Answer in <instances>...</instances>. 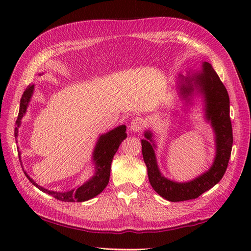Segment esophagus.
<instances>
[{"mask_svg": "<svg viewBox=\"0 0 251 251\" xmlns=\"http://www.w3.org/2000/svg\"><path fill=\"white\" fill-rule=\"evenodd\" d=\"M145 128V120L140 116H136L130 123V129L134 132H139Z\"/></svg>", "mask_w": 251, "mask_h": 251, "instance_id": "esophagus-1", "label": "esophagus"}]
</instances>
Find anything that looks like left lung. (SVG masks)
I'll return each mask as SVG.
<instances>
[{"instance_id": "obj_1", "label": "left lung", "mask_w": 251, "mask_h": 251, "mask_svg": "<svg viewBox=\"0 0 251 251\" xmlns=\"http://www.w3.org/2000/svg\"><path fill=\"white\" fill-rule=\"evenodd\" d=\"M180 94L188 98L194 89L204 95L206 119L211 122L216 134V157L208 172L189 182H175L165 178L157 167L152 132L146 131L141 140L142 155L148 168L149 181L157 193L169 201H182L197 199L222 179L227 168L233 145V132L230 119V98L225 85L210 63H202L200 73L180 79Z\"/></svg>"}]
</instances>
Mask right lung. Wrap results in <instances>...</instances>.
Wrapping results in <instances>:
<instances>
[{
  "instance_id": "obj_1",
  "label": "right lung",
  "mask_w": 251,
  "mask_h": 251,
  "mask_svg": "<svg viewBox=\"0 0 251 251\" xmlns=\"http://www.w3.org/2000/svg\"><path fill=\"white\" fill-rule=\"evenodd\" d=\"M34 85H29L25 88L23 97L20 99V108L17 121H16L15 127V138L17 141L18 137V127L20 126V121L23 119L25 113L26 112V108L30 102V99L33 94ZM126 126L121 125L116 128L110 130L104 135H101L97 141V145L95 147V150L93 153V159L96 164V173L92 179H89L87 182H85L78 188L68 191V192H55L50 191L44 188H42L39 184H36L33 180H32L25 172V175L26 176L32 184H34L37 189L45 192V193L54 196L55 199L62 201H88L93 197L97 196L101 192L104 190V188L109 183L110 179V172H111V163L113 159L114 154L117 152L122 141L127 137L126 135ZM20 155V152H19Z\"/></svg>"
}]
</instances>
